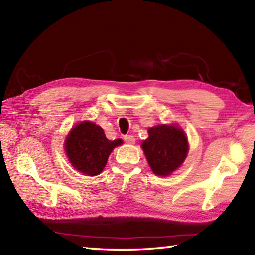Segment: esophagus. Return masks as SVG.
Returning a JSON list of instances; mask_svg holds the SVG:
<instances>
[{
  "label": "esophagus",
  "mask_w": 255,
  "mask_h": 255,
  "mask_svg": "<svg viewBox=\"0 0 255 255\" xmlns=\"http://www.w3.org/2000/svg\"><path fill=\"white\" fill-rule=\"evenodd\" d=\"M124 140H125V142L128 144H133L134 141H136V139H134V137L131 136V134H127V136H125Z\"/></svg>",
  "instance_id": "obj_1"
}]
</instances>
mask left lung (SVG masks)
Listing matches in <instances>:
<instances>
[{
    "label": "left lung",
    "mask_w": 255,
    "mask_h": 255,
    "mask_svg": "<svg viewBox=\"0 0 255 255\" xmlns=\"http://www.w3.org/2000/svg\"><path fill=\"white\" fill-rule=\"evenodd\" d=\"M141 143L151 170L155 175L167 176L180 167L188 152L187 138L177 125H158L148 130Z\"/></svg>",
    "instance_id": "obj_1"
}]
</instances>
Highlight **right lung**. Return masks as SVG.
Listing matches in <instances>:
<instances>
[{
    "label": "right lung",
    "instance_id": "add662e5",
    "mask_svg": "<svg viewBox=\"0 0 255 255\" xmlns=\"http://www.w3.org/2000/svg\"><path fill=\"white\" fill-rule=\"evenodd\" d=\"M122 143V139L108 140L99 125L84 121L75 125L69 132L64 141V150L75 170L95 176L104 170L114 148Z\"/></svg>",
    "mask_w": 255,
    "mask_h": 255
}]
</instances>
